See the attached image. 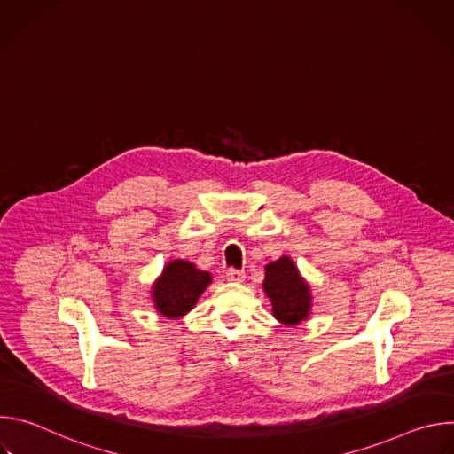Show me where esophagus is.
Returning a JSON list of instances; mask_svg holds the SVG:
<instances>
[{
  "label": "esophagus",
  "mask_w": 454,
  "mask_h": 454,
  "mask_svg": "<svg viewBox=\"0 0 454 454\" xmlns=\"http://www.w3.org/2000/svg\"><path fill=\"white\" fill-rule=\"evenodd\" d=\"M226 280L228 282H244L246 280V273L240 270H228L226 271Z\"/></svg>",
  "instance_id": "obj_1"
}]
</instances>
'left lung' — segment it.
<instances>
[{
	"label": "left lung",
	"mask_w": 454,
	"mask_h": 454,
	"mask_svg": "<svg viewBox=\"0 0 454 454\" xmlns=\"http://www.w3.org/2000/svg\"><path fill=\"white\" fill-rule=\"evenodd\" d=\"M262 289L271 301L275 319L282 325L296 327L309 319L312 310L310 286L301 277L291 256L284 254L266 266Z\"/></svg>",
	"instance_id": "obj_1"
}]
</instances>
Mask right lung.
<instances>
[{
	"mask_svg": "<svg viewBox=\"0 0 454 454\" xmlns=\"http://www.w3.org/2000/svg\"><path fill=\"white\" fill-rule=\"evenodd\" d=\"M212 284V275L201 271L190 261L176 258L163 266L161 275L151 287L156 312L163 317L177 319L196 307L200 296Z\"/></svg>",
	"mask_w": 454,
	"mask_h": 454,
	"instance_id": "right-lung-1",
	"label": "right lung"
}]
</instances>
